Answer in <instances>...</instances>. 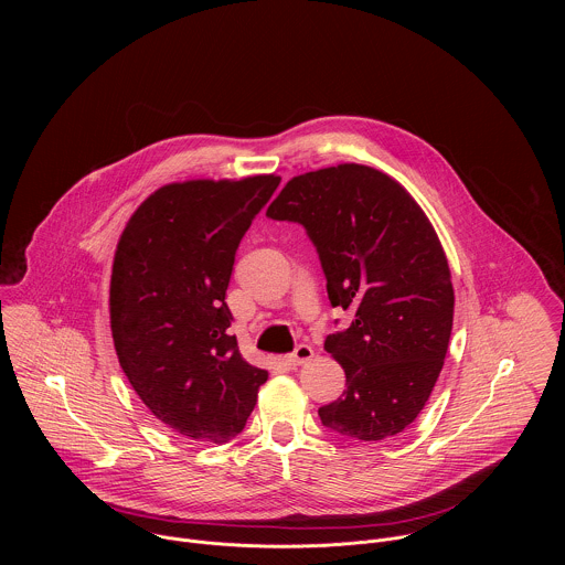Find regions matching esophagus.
I'll return each instance as SVG.
<instances>
[{
    "label": "esophagus",
    "mask_w": 565,
    "mask_h": 565,
    "mask_svg": "<svg viewBox=\"0 0 565 565\" xmlns=\"http://www.w3.org/2000/svg\"><path fill=\"white\" fill-rule=\"evenodd\" d=\"M313 356H316V350H313L311 345H298V348L287 356V363H289L291 367H298V365L309 363Z\"/></svg>",
    "instance_id": "esophagus-1"
}]
</instances>
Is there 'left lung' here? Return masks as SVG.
<instances>
[{
	"instance_id": "obj_1",
	"label": "left lung",
	"mask_w": 565,
	"mask_h": 565,
	"mask_svg": "<svg viewBox=\"0 0 565 565\" xmlns=\"http://www.w3.org/2000/svg\"><path fill=\"white\" fill-rule=\"evenodd\" d=\"M267 217L307 228L330 305L354 316L323 341L348 385L318 411L323 426L361 441L403 433L439 379L455 316L430 220L398 180L356 162L294 175Z\"/></svg>"
}]
</instances>
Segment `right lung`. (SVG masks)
Here are the masks:
<instances>
[{
  "label": "right lung",
  "instance_id": "obj_1",
  "mask_svg": "<svg viewBox=\"0 0 565 565\" xmlns=\"http://www.w3.org/2000/svg\"><path fill=\"white\" fill-rule=\"evenodd\" d=\"M280 175L169 182L128 220L113 258L110 332L132 390L169 430L226 444L242 433L267 370L228 332L235 254Z\"/></svg>",
  "mask_w": 565,
  "mask_h": 565
}]
</instances>
